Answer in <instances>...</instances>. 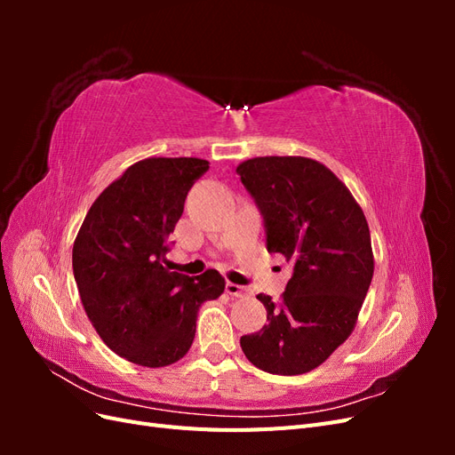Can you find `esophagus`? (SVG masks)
<instances>
[{"label":"esophagus","mask_w":455,"mask_h":455,"mask_svg":"<svg viewBox=\"0 0 455 455\" xmlns=\"http://www.w3.org/2000/svg\"><path fill=\"white\" fill-rule=\"evenodd\" d=\"M226 292L229 296H235V298H243V296H249V291H246L244 286L235 284V283H226Z\"/></svg>","instance_id":"34e87169"}]
</instances>
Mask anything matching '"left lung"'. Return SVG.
Instances as JSON below:
<instances>
[{
    "label": "left lung",
    "mask_w": 455,
    "mask_h": 455,
    "mask_svg": "<svg viewBox=\"0 0 455 455\" xmlns=\"http://www.w3.org/2000/svg\"><path fill=\"white\" fill-rule=\"evenodd\" d=\"M237 174L264 218L267 251L294 267L281 304L256 296L267 324L241 338L243 353L269 374H306L353 332L374 275L368 222L338 176L313 159L254 157Z\"/></svg>",
    "instance_id": "obj_1"
}]
</instances>
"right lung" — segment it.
I'll list each match as a JSON object with an SVG mask.
<instances>
[{
    "instance_id": "1",
    "label": "right lung",
    "mask_w": 455,
    "mask_h": 455,
    "mask_svg": "<svg viewBox=\"0 0 455 455\" xmlns=\"http://www.w3.org/2000/svg\"><path fill=\"white\" fill-rule=\"evenodd\" d=\"M209 171L196 157L134 163L89 209L72 266L89 321L106 346L134 364L169 366L189 351L199 306L224 292L216 269L171 271L169 235L188 191Z\"/></svg>"
}]
</instances>
